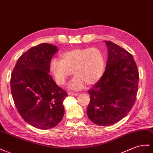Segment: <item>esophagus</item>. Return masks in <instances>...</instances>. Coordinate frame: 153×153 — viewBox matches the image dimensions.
I'll use <instances>...</instances> for the list:
<instances>
[{
	"label": "esophagus",
	"instance_id": "1",
	"mask_svg": "<svg viewBox=\"0 0 153 153\" xmlns=\"http://www.w3.org/2000/svg\"><path fill=\"white\" fill-rule=\"evenodd\" d=\"M68 94H69V95H71V96H75V97L78 96V93H73V92H69V93H68Z\"/></svg>",
	"mask_w": 153,
	"mask_h": 153
}]
</instances>
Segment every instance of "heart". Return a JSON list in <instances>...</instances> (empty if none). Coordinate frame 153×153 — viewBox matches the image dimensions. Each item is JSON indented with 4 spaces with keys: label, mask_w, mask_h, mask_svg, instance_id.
<instances>
[{
    "label": "heart",
    "mask_w": 153,
    "mask_h": 153,
    "mask_svg": "<svg viewBox=\"0 0 153 153\" xmlns=\"http://www.w3.org/2000/svg\"><path fill=\"white\" fill-rule=\"evenodd\" d=\"M61 60L52 59L49 62V71L56 83L65 84L68 78L75 76L69 88L73 90L83 89L85 84L92 85L100 80L106 69L104 53L98 48H77L63 53Z\"/></svg>",
    "instance_id": "b5f03b06"
}]
</instances>
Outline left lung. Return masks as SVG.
Listing matches in <instances>:
<instances>
[{
    "label": "left lung",
    "instance_id": "obj_1",
    "mask_svg": "<svg viewBox=\"0 0 153 153\" xmlns=\"http://www.w3.org/2000/svg\"><path fill=\"white\" fill-rule=\"evenodd\" d=\"M104 75L88 91L90 102L87 114L91 121L108 126L129 113L137 99L139 73L130 53L111 41Z\"/></svg>",
    "mask_w": 153,
    "mask_h": 153
}]
</instances>
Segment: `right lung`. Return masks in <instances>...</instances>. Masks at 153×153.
I'll return each instance as SVG.
<instances>
[{"instance_id": "1", "label": "right lung", "mask_w": 153, "mask_h": 153, "mask_svg": "<svg viewBox=\"0 0 153 153\" xmlns=\"http://www.w3.org/2000/svg\"><path fill=\"white\" fill-rule=\"evenodd\" d=\"M56 46L42 43L22 54L12 71L11 92L16 108L29 124L38 129L55 127L64 114L68 93L49 75V62Z\"/></svg>"}]
</instances>
